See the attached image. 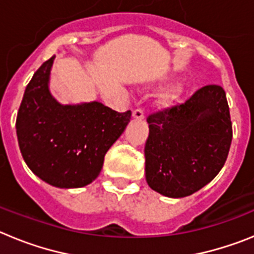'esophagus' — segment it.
<instances>
[{"instance_id": "esophagus-1", "label": "esophagus", "mask_w": 254, "mask_h": 254, "mask_svg": "<svg viewBox=\"0 0 254 254\" xmlns=\"http://www.w3.org/2000/svg\"><path fill=\"white\" fill-rule=\"evenodd\" d=\"M132 117H133L134 120H143V118H145V113H143V111L142 109H140V108H138V109H134L133 111V113H132Z\"/></svg>"}]
</instances>
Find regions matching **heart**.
<instances>
[{"instance_id":"1","label":"heart","mask_w":254,"mask_h":254,"mask_svg":"<svg viewBox=\"0 0 254 254\" xmlns=\"http://www.w3.org/2000/svg\"><path fill=\"white\" fill-rule=\"evenodd\" d=\"M186 90V85L183 82H174L170 86H168L163 94L160 95V100L164 105H170L183 95Z\"/></svg>"}]
</instances>
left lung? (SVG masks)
<instances>
[{"mask_svg":"<svg viewBox=\"0 0 254 254\" xmlns=\"http://www.w3.org/2000/svg\"><path fill=\"white\" fill-rule=\"evenodd\" d=\"M145 173L150 188L172 198L190 196L219 174L233 137L225 91L207 85L186 103L147 117Z\"/></svg>","mask_w":254,"mask_h":254,"instance_id":"8db88e82","label":"left lung"}]
</instances>
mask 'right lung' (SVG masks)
Wrapping results in <instances>:
<instances>
[{"mask_svg":"<svg viewBox=\"0 0 254 254\" xmlns=\"http://www.w3.org/2000/svg\"><path fill=\"white\" fill-rule=\"evenodd\" d=\"M56 56L28 84L16 118L20 151L29 169L58 188H80L99 176L104 156L131 120L99 102L61 104L49 91Z\"/></svg>","mask_w":254,"mask_h":254,"instance_id":"right-lung-1","label":"right lung"}]
</instances>
